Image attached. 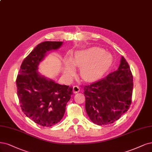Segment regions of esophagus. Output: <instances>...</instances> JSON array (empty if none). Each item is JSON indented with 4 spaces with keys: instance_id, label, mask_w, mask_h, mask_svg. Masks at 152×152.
I'll list each match as a JSON object with an SVG mask.
<instances>
[{
    "instance_id": "34e87169",
    "label": "esophagus",
    "mask_w": 152,
    "mask_h": 152,
    "mask_svg": "<svg viewBox=\"0 0 152 152\" xmlns=\"http://www.w3.org/2000/svg\"><path fill=\"white\" fill-rule=\"evenodd\" d=\"M80 91V88L77 86H74V87H73V92L74 94H76Z\"/></svg>"
}]
</instances>
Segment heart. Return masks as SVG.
Segmentation results:
<instances>
[{
    "instance_id": "heart-1",
    "label": "heart",
    "mask_w": 152,
    "mask_h": 152,
    "mask_svg": "<svg viewBox=\"0 0 152 152\" xmlns=\"http://www.w3.org/2000/svg\"><path fill=\"white\" fill-rule=\"evenodd\" d=\"M112 62V56L98 48H92L78 52L70 61H65V74L70 76L74 66L81 67L80 76L86 81L95 80L104 74Z\"/></svg>"
}]
</instances>
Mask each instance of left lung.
Returning <instances> with one entry per match:
<instances>
[{
    "label": "left lung",
    "mask_w": 152,
    "mask_h": 152,
    "mask_svg": "<svg viewBox=\"0 0 152 152\" xmlns=\"http://www.w3.org/2000/svg\"><path fill=\"white\" fill-rule=\"evenodd\" d=\"M133 81L129 66L122 56L116 71L83 87L86 110L91 121L102 126L121 118L132 104Z\"/></svg>",
    "instance_id": "obj_1"
}]
</instances>
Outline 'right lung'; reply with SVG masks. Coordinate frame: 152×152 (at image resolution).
Returning a JSON list of instances; mask_svg holds the SVG:
<instances>
[{"label": "right lung", "instance_id": "add662e5", "mask_svg": "<svg viewBox=\"0 0 152 152\" xmlns=\"http://www.w3.org/2000/svg\"><path fill=\"white\" fill-rule=\"evenodd\" d=\"M61 41H45L26 57L16 79L18 96L23 112L34 123L51 127L59 123L64 116L72 88L60 85L41 75L38 72L39 63L47 52L57 50Z\"/></svg>", "mask_w": 152, "mask_h": 152}]
</instances>
